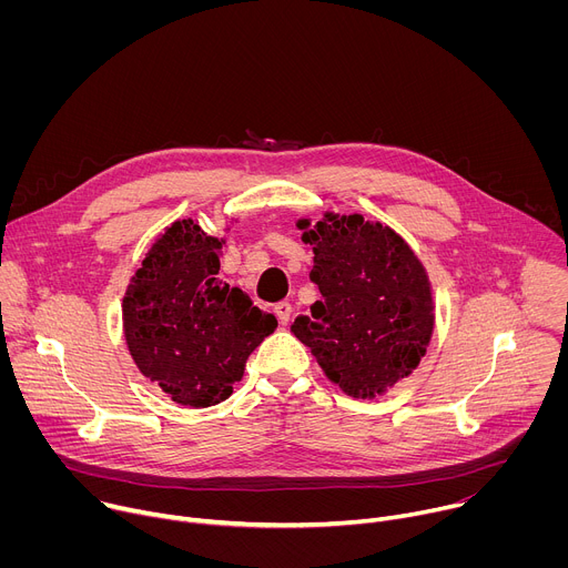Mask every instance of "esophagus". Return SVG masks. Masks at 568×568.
<instances>
[{
    "label": "esophagus",
    "instance_id": "1",
    "mask_svg": "<svg viewBox=\"0 0 568 568\" xmlns=\"http://www.w3.org/2000/svg\"><path fill=\"white\" fill-rule=\"evenodd\" d=\"M274 314H276V318L283 323V326H287L290 318H292V303L278 301V303L274 305Z\"/></svg>",
    "mask_w": 568,
    "mask_h": 568
}]
</instances>
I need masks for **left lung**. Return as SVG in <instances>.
Segmentation results:
<instances>
[{"instance_id":"obj_1","label":"left lung","mask_w":568,"mask_h":568,"mask_svg":"<svg viewBox=\"0 0 568 568\" xmlns=\"http://www.w3.org/2000/svg\"><path fill=\"white\" fill-rule=\"evenodd\" d=\"M303 240L314 252L310 281L318 301L292 333L353 397H373L407 377L425 357L434 331L429 278L407 242L362 215H326Z\"/></svg>"}]
</instances>
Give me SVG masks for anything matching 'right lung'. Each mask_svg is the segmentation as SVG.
Listing matches in <instances>:
<instances>
[{
  "mask_svg": "<svg viewBox=\"0 0 568 568\" xmlns=\"http://www.w3.org/2000/svg\"><path fill=\"white\" fill-rule=\"evenodd\" d=\"M222 242L197 222L166 229L123 298V326L139 371L184 407L226 399L250 355L274 333V314L217 278Z\"/></svg>",
  "mask_w": 568,
  "mask_h": 568,
  "instance_id": "add662e5",
  "label": "right lung"
}]
</instances>
